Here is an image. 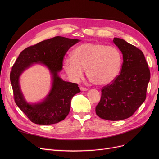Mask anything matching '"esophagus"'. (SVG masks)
Wrapping results in <instances>:
<instances>
[{"instance_id": "1", "label": "esophagus", "mask_w": 159, "mask_h": 159, "mask_svg": "<svg viewBox=\"0 0 159 159\" xmlns=\"http://www.w3.org/2000/svg\"><path fill=\"white\" fill-rule=\"evenodd\" d=\"M80 89L81 90V91H88V88H85V87H83V86H81V87H80Z\"/></svg>"}]
</instances>
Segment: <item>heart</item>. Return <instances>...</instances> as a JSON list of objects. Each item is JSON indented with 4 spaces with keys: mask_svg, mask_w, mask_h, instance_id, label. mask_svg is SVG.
<instances>
[{
    "mask_svg": "<svg viewBox=\"0 0 159 159\" xmlns=\"http://www.w3.org/2000/svg\"><path fill=\"white\" fill-rule=\"evenodd\" d=\"M122 64L123 56L117 47L91 42L78 46L73 56L64 60L65 70L72 79L78 80L87 69L90 80L98 85L113 82L121 71Z\"/></svg>",
    "mask_w": 159,
    "mask_h": 159,
    "instance_id": "heart-1",
    "label": "heart"
}]
</instances>
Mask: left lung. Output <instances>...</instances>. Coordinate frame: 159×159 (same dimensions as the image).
<instances>
[{
  "label": "left lung",
  "mask_w": 159,
  "mask_h": 159,
  "mask_svg": "<svg viewBox=\"0 0 159 159\" xmlns=\"http://www.w3.org/2000/svg\"><path fill=\"white\" fill-rule=\"evenodd\" d=\"M113 42L123 54L121 70L102 88L95 113L103 119L119 121L132 116L145 102L151 73L141 50L121 38H114Z\"/></svg>",
  "instance_id": "obj_1"
}]
</instances>
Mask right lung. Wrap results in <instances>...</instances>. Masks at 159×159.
Listing matches in <instances>:
<instances>
[{
	"instance_id": "1",
	"label": "right lung",
	"mask_w": 159,
	"mask_h": 159,
	"mask_svg": "<svg viewBox=\"0 0 159 159\" xmlns=\"http://www.w3.org/2000/svg\"><path fill=\"white\" fill-rule=\"evenodd\" d=\"M78 39L56 36L26 48L19 55L10 74L14 99L30 121L38 125H52L64 120L69 114L71 99L80 92L78 85L65 81L57 75L61 70L64 57ZM46 65L52 74L53 83L49 95L40 104L30 105L23 99L18 80L21 72L33 63Z\"/></svg>"
}]
</instances>
